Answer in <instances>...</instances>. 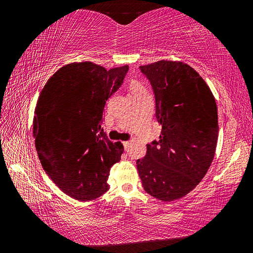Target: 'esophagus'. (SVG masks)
<instances>
[{"label": "esophagus", "mask_w": 253, "mask_h": 253, "mask_svg": "<svg viewBox=\"0 0 253 253\" xmlns=\"http://www.w3.org/2000/svg\"><path fill=\"white\" fill-rule=\"evenodd\" d=\"M129 144H130L129 140H127V142H123V145H124V147H125L126 151L128 149V147H129Z\"/></svg>", "instance_id": "esophagus-1"}]
</instances>
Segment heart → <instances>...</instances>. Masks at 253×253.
Wrapping results in <instances>:
<instances>
[{"label":"heart","instance_id":"obj_1","mask_svg":"<svg viewBox=\"0 0 253 253\" xmlns=\"http://www.w3.org/2000/svg\"><path fill=\"white\" fill-rule=\"evenodd\" d=\"M129 90H130V95L134 96L137 95V93H142V92H146V88L137 80H132L129 84Z\"/></svg>","mask_w":253,"mask_h":253}]
</instances>
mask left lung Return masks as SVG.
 <instances>
[{"mask_svg": "<svg viewBox=\"0 0 253 253\" xmlns=\"http://www.w3.org/2000/svg\"><path fill=\"white\" fill-rule=\"evenodd\" d=\"M155 93L160 140L147 145L137 160L144 190L164 202L195 188L215 154L217 108L211 89L193 68L181 61L140 66Z\"/></svg>", "mask_w": 253, "mask_h": 253, "instance_id": "obj_1", "label": "left lung"}]
</instances>
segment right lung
Masks as SVG:
<instances>
[{"mask_svg": "<svg viewBox=\"0 0 253 253\" xmlns=\"http://www.w3.org/2000/svg\"><path fill=\"white\" fill-rule=\"evenodd\" d=\"M128 68L69 63L51 76L37 101L33 137L42 168L63 193L78 201L106 193L111 166L121 161L124 146L107 138L102 111Z\"/></svg>", "mask_w": 253, "mask_h": 253, "instance_id": "add662e5", "label": "right lung"}]
</instances>
